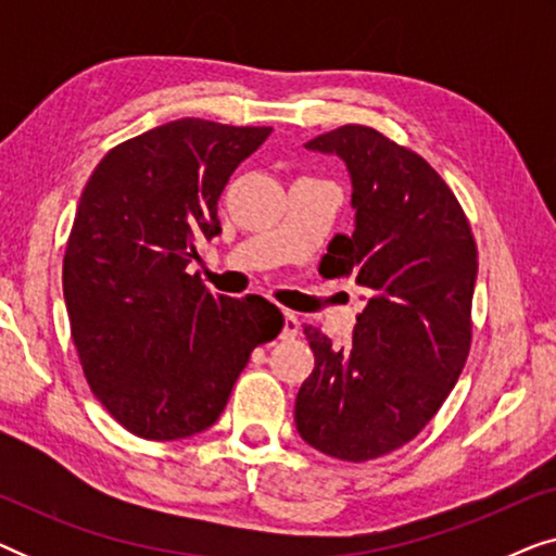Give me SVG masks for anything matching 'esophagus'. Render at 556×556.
Wrapping results in <instances>:
<instances>
[{
    "instance_id": "esophagus-1",
    "label": "esophagus",
    "mask_w": 556,
    "mask_h": 556,
    "mask_svg": "<svg viewBox=\"0 0 556 556\" xmlns=\"http://www.w3.org/2000/svg\"><path fill=\"white\" fill-rule=\"evenodd\" d=\"M299 329H301L299 318H295V314H291V311H286V314H283V331H280V339H283V341L295 339V337H299Z\"/></svg>"
}]
</instances>
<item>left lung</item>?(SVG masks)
Returning <instances> with one entry per match:
<instances>
[{"label": "left lung", "mask_w": 556, "mask_h": 556, "mask_svg": "<svg viewBox=\"0 0 556 556\" xmlns=\"http://www.w3.org/2000/svg\"><path fill=\"white\" fill-rule=\"evenodd\" d=\"M352 177L354 232L326 253L333 278L367 291L352 346L306 326L316 367L295 397V428L339 460H371L409 443L458 382L470 352L478 250L460 202L420 154L369 126L306 143Z\"/></svg>", "instance_id": "1"}]
</instances>
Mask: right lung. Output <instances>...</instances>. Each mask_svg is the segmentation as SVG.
Here are the masks:
<instances>
[{
    "mask_svg": "<svg viewBox=\"0 0 556 556\" xmlns=\"http://www.w3.org/2000/svg\"><path fill=\"white\" fill-rule=\"evenodd\" d=\"M270 126L179 118L118 143L83 189L63 293L83 375L134 435L207 430L283 314L261 295L210 293L187 265L219 235L217 200Z\"/></svg>",
    "mask_w": 556,
    "mask_h": 556,
    "instance_id": "add662e5",
    "label": "right lung"
}]
</instances>
